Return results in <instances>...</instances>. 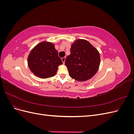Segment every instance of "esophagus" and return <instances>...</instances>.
<instances>
[{"label":"esophagus","mask_w":134,"mask_h":134,"mask_svg":"<svg viewBox=\"0 0 134 134\" xmlns=\"http://www.w3.org/2000/svg\"><path fill=\"white\" fill-rule=\"evenodd\" d=\"M65 59H66V58H65V57H64V58H63L62 59V62H63V63H64L65 62Z\"/></svg>","instance_id":"34e87169"}]
</instances>
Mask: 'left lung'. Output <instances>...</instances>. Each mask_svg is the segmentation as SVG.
<instances>
[{
    "label": "left lung",
    "instance_id": "left-lung-1",
    "mask_svg": "<svg viewBox=\"0 0 134 134\" xmlns=\"http://www.w3.org/2000/svg\"><path fill=\"white\" fill-rule=\"evenodd\" d=\"M69 74L72 79L84 82L92 78L100 65L98 51L86 40H77L71 44L70 55L65 59Z\"/></svg>",
    "mask_w": 134,
    "mask_h": 134
}]
</instances>
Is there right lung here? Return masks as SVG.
<instances>
[{"label":"right lung","instance_id":"add662e5","mask_svg":"<svg viewBox=\"0 0 134 134\" xmlns=\"http://www.w3.org/2000/svg\"><path fill=\"white\" fill-rule=\"evenodd\" d=\"M54 44L43 41L32 50L28 57L30 69L39 78L46 79L54 76L58 67L63 64Z\"/></svg>","mask_w":134,"mask_h":134}]
</instances>
